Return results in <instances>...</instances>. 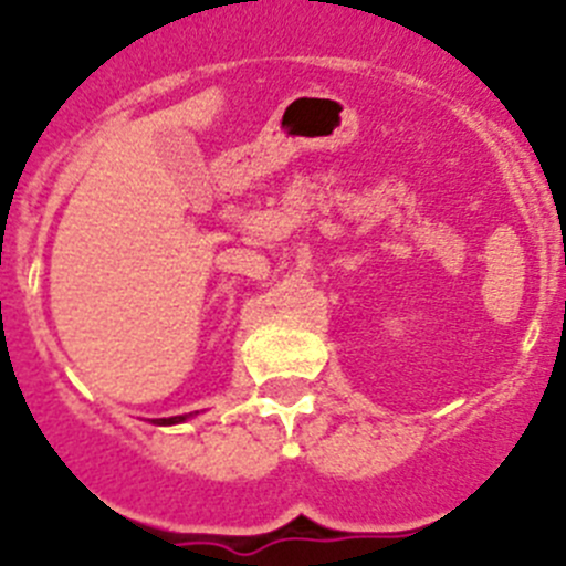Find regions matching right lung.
I'll return each instance as SVG.
<instances>
[{
    "instance_id": "add662e5",
    "label": "right lung",
    "mask_w": 566,
    "mask_h": 566,
    "mask_svg": "<svg viewBox=\"0 0 566 566\" xmlns=\"http://www.w3.org/2000/svg\"><path fill=\"white\" fill-rule=\"evenodd\" d=\"M189 417H192V413H189ZM184 419H187V413H184V417H169V419H155V424H178V422H184Z\"/></svg>"
}]
</instances>
